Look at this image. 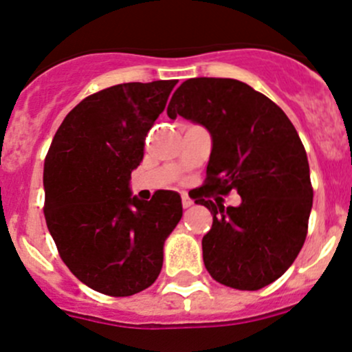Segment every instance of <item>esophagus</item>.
I'll list each match as a JSON object with an SVG mask.
<instances>
[{
	"mask_svg": "<svg viewBox=\"0 0 352 352\" xmlns=\"http://www.w3.org/2000/svg\"><path fill=\"white\" fill-rule=\"evenodd\" d=\"M192 204H194V202H192V199L188 197L187 194H182V206L187 209V207H190Z\"/></svg>",
	"mask_w": 352,
	"mask_h": 352,
	"instance_id": "obj_1",
	"label": "esophagus"
}]
</instances>
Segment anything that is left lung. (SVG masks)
I'll return each instance as SVG.
<instances>
[{"label":"left lung","instance_id":"8db88e82","mask_svg":"<svg viewBox=\"0 0 352 352\" xmlns=\"http://www.w3.org/2000/svg\"><path fill=\"white\" fill-rule=\"evenodd\" d=\"M201 124L212 138L206 186L195 204L214 214L202 256L216 282L260 290L283 275L307 236L312 186L297 129L272 99L236 79L194 77L180 84L166 108ZM238 190L239 206L206 201L212 191Z\"/></svg>","mask_w":352,"mask_h":352}]
</instances>
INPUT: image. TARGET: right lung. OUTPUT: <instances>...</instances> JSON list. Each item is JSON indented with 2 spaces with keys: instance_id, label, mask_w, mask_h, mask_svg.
I'll list each match as a JSON object with an SVG mask.
<instances>
[{
  "instance_id": "right-lung-1",
  "label": "right lung",
  "mask_w": 352,
  "mask_h": 352,
  "mask_svg": "<svg viewBox=\"0 0 352 352\" xmlns=\"http://www.w3.org/2000/svg\"><path fill=\"white\" fill-rule=\"evenodd\" d=\"M175 84H118L89 96L65 116L47 153V228L70 272L111 297H129L157 280L164 244L182 217L177 192L142 201L129 188L148 129Z\"/></svg>"
}]
</instances>
